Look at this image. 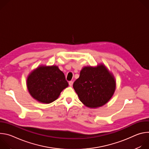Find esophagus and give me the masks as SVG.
Listing matches in <instances>:
<instances>
[{"label":"esophagus","mask_w":149,"mask_h":149,"mask_svg":"<svg viewBox=\"0 0 149 149\" xmlns=\"http://www.w3.org/2000/svg\"><path fill=\"white\" fill-rule=\"evenodd\" d=\"M69 85H70V86L71 87L73 85V81H70L69 82Z\"/></svg>","instance_id":"34e87169"}]
</instances>
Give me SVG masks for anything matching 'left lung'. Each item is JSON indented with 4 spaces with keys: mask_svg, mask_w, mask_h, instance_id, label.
Wrapping results in <instances>:
<instances>
[{
    "mask_svg": "<svg viewBox=\"0 0 149 149\" xmlns=\"http://www.w3.org/2000/svg\"><path fill=\"white\" fill-rule=\"evenodd\" d=\"M73 88L79 100L87 107L95 109L107 103L116 88L114 75L103 63L86 66L80 71Z\"/></svg>",
    "mask_w": 149,
    "mask_h": 149,
    "instance_id": "1",
    "label": "left lung"
}]
</instances>
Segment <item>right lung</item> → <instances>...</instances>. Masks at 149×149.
<instances>
[{
    "mask_svg": "<svg viewBox=\"0 0 149 149\" xmlns=\"http://www.w3.org/2000/svg\"><path fill=\"white\" fill-rule=\"evenodd\" d=\"M26 86L30 95L36 101L49 104L68 87L65 75L56 65H40L28 75Z\"/></svg>",
    "mask_w": 149,
    "mask_h": 149,
    "instance_id": "add662e5",
    "label": "right lung"
}]
</instances>
